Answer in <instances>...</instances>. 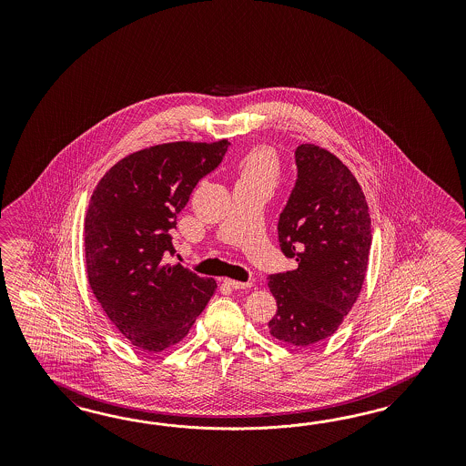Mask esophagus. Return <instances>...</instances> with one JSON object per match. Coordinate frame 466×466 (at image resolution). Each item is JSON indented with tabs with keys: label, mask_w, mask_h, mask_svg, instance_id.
I'll return each instance as SVG.
<instances>
[{
	"label": "esophagus",
	"mask_w": 466,
	"mask_h": 466,
	"mask_svg": "<svg viewBox=\"0 0 466 466\" xmlns=\"http://www.w3.org/2000/svg\"><path fill=\"white\" fill-rule=\"evenodd\" d=\"M224 283L232 287V289H249V287H253V282H238V280H230V279H224Z\"/></svg>",
	"instance_id": "obj_1"
}]
</instances>
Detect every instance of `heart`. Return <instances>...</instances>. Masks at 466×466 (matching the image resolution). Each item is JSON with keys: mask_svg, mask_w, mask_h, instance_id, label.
I'll use <instances>...</instances> for the list:
<instances>
[{"mask_svg": "<svg viewBox=\"0 0 466 466\" xmlns=\"http://www.w3.org/2000/svg\"><path fill=\"white\" fill-rule=\"evenodd\" d=\"M280 176V160L269 147H256L238 162V183H267L275 186Z\"/></svg>", "mask_w": 466, "mask_h": 466, "instance_id": "b5f03b06", "label": "heart"}]
</instances>
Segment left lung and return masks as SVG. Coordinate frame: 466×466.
I'll return each mask as SVG.
<instances>
[{
  "instance_id": "8db88e82",
  "label": "left lung",
  "mask_w": 466,
  "mask_h": 466,
  "mask_svg": "<svg viewBox=\"0 0 466 466\" xmlns=\"http://www.w3.org/2000/svg\"><path fill=\"white\" fill-rule=\"evenodd\" d=\"M296 164L279 240L297 268L268 277L279 308L268 328L280 341L309 347L331 337L352 309L366 280L372 232L362 187L339 157L304 143Z\"/></svg>"
}]
</instances>
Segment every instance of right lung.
Here are the masks:
<instances>
[{
	"label": "right lung",
	"mask_w": 466,
	"mask_h": 466,
	"mask_svg": "<svg viewBox=\"0 0 466 466\" xmlns=\"http://www.w3.org/2000/svg\"><path fill=\"white\" fill-rule=\"evenodd\" d=\"M228 141H174L121 158L96 186L85 215L88 283L131 345L157 353L179 343L217 282L183 265L170 230L201 177L226 156Z\"/></svg>",
	"instance_id": "obj_1"
}]
</instances>
